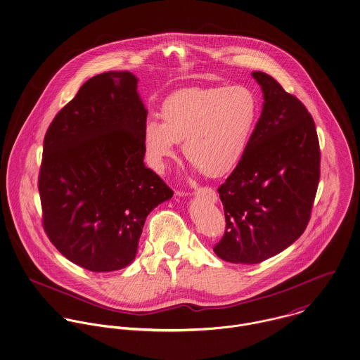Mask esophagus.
Listing matches in <instances>:
<instances>
[{
  "instance_id": "1",
  "label": "esophagus",
  "mask_w": 360,
  "mask_h": 360,
  "mask_svg": "<svg viewBox=\"0 0 360 360\" xmlns=\"http://www.w3.org/2000/svg\"><path fill=\"white\" fill-rule=\"evenodd\" d=\"M194 194H195V197L204 198V200H207L210 202H217V200H218V195L215 193V191L212 188H207V186L205 188H200Z\"/></svg>"
}]
</instances>
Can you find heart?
Listing matches in <instances>:
<instances>
[{"instance_id": "1", "label": "heart", "mask_w": 360, "mask_h": 360, "mask_svg": "<svg viewBox=\"0 0 360 360\" xmlns=\"http://www.w3.org/2000/svg\"><path fill=\"white\" fill-rule=\"evenodd\" d=\"M162 120L143 124L148 163L163 172L176 158V143L191 163L211 176L237 166L248 149L259 120V100L243 84L193 87L171 94L162 105Z\"/></svg>"}]
</instances>
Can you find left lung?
<instances>
[{"label": "left lung", "instance_id": "left-lung-1", "mask_svg": "<svg viewBox=\"0 0 360 360\" xmlns=\"http://www.w3.org/2000/svg\"><path fill=\"white\" fill-rule=\"evenodd\" d=\"M252 77L263 110L241 162L218 188L226 231L214 252L236 264H256L292 245L309 221L321 175L312 116L270 75Z\"/></svg>", "mask_w": 360, "mask_h": 360}]
</instances>
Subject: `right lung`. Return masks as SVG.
Masks as SVG:
<instances>
[{"instance_id": "1", "label": "right lung", "mask_w": 360, "mask_h": 360, "mask_svg": "<svg viewBox=\"0 0 360 360\" xmlns=\"http://www.w3.org/2000/svg\"><path fill=\"white\" fill-rule=\"evenodd\" d=\"M129 71L90 78L58 112L45 139L38 189L57 250L94 273L129 266L149 212L172 197L143 165L148 111Z\"/></svg>"}]
</instances>
